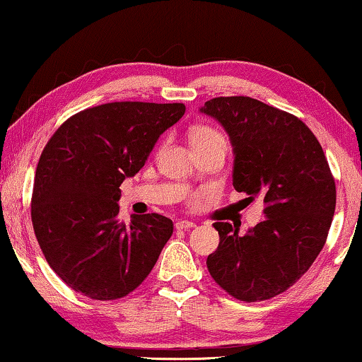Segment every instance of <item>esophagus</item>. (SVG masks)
I'll list each match as a JSON object with an SVG mask.
<instances>
[{
  "mask_svg": "<svg viewBox=\"0 0 362 362\" xmlns=\"http://www.w3.org/2000/svg\"><path fill=\"white\" fill-rule=\"evenodd\" d=\"M194 226H196L194 222L186 221V219H181V221L176 222V229H177V230H191Z\"/></svg>",
  "mask_w": 362,
  "mask_h": 362,
  "instance_id": "1",
  "label": "esophagus"
}]
</instances>
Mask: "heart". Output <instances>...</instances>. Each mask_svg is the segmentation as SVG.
Wrapping results in <instances>:
<instances>
[{
    "label": "heart",
    "mask_w": 362,
    "mask_h": 362,
    "mask_svg": "<svg viewBox=\"0 0 362 362\" xmlns=\"http://www.w3.org/2000/svg\"><path fill=\"white\" fill-rule=\"evenodd\" d=\"M207 140H222V135L211 127H196L191 132V145L192 143H201Z\"/></svg>",
    "instance_id": "obj_1"
}]
</instances>
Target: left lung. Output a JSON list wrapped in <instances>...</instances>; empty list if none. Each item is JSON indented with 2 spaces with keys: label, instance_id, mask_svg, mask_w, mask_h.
<instances>
[{
  "label": "left lung",
  "instance_id": "obj_1",
  "mask_svg": "<svg viewBox=\"0 0 362 362\" xmlns=\"http://www.w3.org/2000/svg\"><path fill=\"white\" fill-rule=\"evenodd\" d=\"M229 135L235 191L264 197L265 219L245 235L216 222L221 242L207 257L217 285L242 301L290 288L323 249L336 186L323 148L300 118L250 97H217L199 108Z\"/></svg>",
  "mask_w": 362,
  "mask_h": 362
}]
</instances>
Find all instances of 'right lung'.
I'll return each mask as SVG.
<instances>
[{
  "label": "right lung",
  "instance_id": "add662e5",
  "mask_svg": "<svg viewBox=\"0 0 362 362\" xmlns=\"http://www.w3.org/2000/svg\"><path fill=\"white\" fill-rule=\"evenodd\" d=\"M182 103L113 102L64 122L36 168L33 227L59 279L92 300H117L146 279L173 234L156 214L120 221V185L145 166Z\"/></svg>",
  "mask_w": 362,
  "mask_h": 362
}]
</instances>
